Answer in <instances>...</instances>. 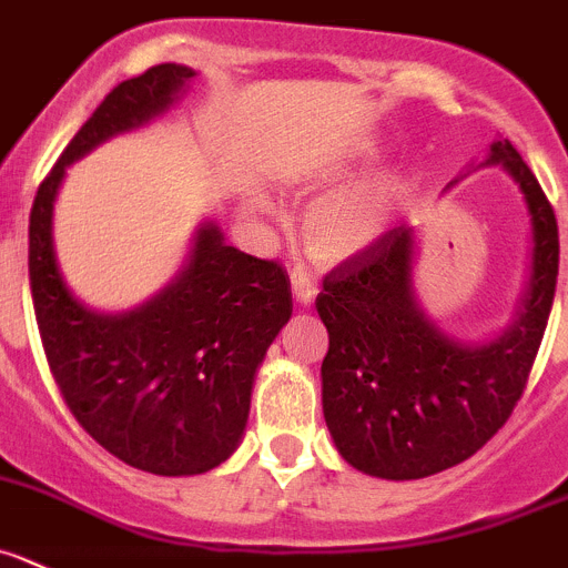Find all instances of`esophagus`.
Returning <instances> with one entry per match:
<instances>
[{
    "label": "esophagus",
    "mask_w": 568,
    "mask_h": 568,
    "mask_svg": "<svg viewBox=\"0 0 568 568\" xmlns=\"http://www.w3.org/2000/svg\"><path fill=\"white\" fill-rule=\"evenodd\" d=\"M291 288H294L296 302H302V305H311L313 296L318 294L316 283H313V277L305 268H294V272H291Z\"/></svg>",
    "instance_id": "1"
}]
</instances>
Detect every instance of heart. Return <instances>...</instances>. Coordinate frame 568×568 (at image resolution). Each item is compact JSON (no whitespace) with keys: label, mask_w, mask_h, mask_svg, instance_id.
Segmentation results:
<instances>
[{"label":"heart","mask_w":568,"mask_h":568,"mask_svg":"<svg viewBox=\"0 0 568 568\" xmlns=\"http://www.w3.org/2000/svg\"><path fill=\"white\" fill-rule=\"evenodd\" d=\"M399 194V180L379 178L318 200L307 211L302 230L307 252L322 263H341L366 250L385 230ZM250 207L257 213H274V205L263 194H252Z\"/></svg>","instance_id":"heart-1"}]
</instances>
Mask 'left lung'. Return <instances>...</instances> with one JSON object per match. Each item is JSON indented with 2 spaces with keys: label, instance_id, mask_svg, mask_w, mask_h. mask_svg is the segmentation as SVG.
Here are the masks:
<instances>
[{
  "label": "left lung",
  "instance_id": "8db88e82",
  "mask_svg": "<svg viewBox=\"0 0 568 568\" xmlns=\"http://www.w3.org/2000/svg\"><path fill=\"white\" fill-rule=\"evenodd\" d=\"M503 163L532 222L530 283L514 322L488 344L447 338L413 294L410 227H394L324 277L316 311L329 333L322 405L341 458L385 480H418L464 464L508 422L547 329L558 283V222L508 138Z\"/></svg>",
  "mask_w": 568,
  "mask_h": 568
}]
</instances>
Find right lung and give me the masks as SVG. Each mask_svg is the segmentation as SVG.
I'll list each match as a JSON object with an SVG mask.
<instances>
[{
  "mask_svg": "<svg viewBox=\"0 0 568 568\" xmlns=\"http://www.w3.org/2000/svg\"><path fill=\"white\" fill-rule=\"evenodd\" d=\"M194 77L161 63L119 82L80 126L30 211V291L49 372L82 430L141 471L202 475L244 436L255 372L291 318L288 272L196 230L189 266L135 311H88L54 261L52 202L65 166L161 115Z\"/></svg>",
  "mask_w": 568,
  "mask_h": 568,
  "instance_id": "add662e5",
  "label": "right lung"
}]
</instances>
